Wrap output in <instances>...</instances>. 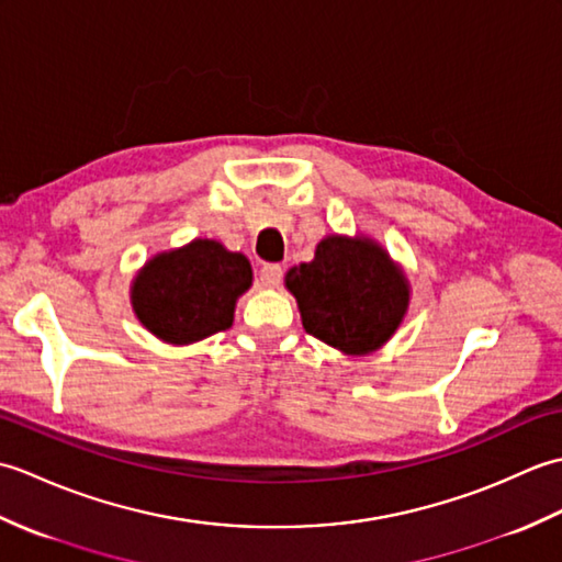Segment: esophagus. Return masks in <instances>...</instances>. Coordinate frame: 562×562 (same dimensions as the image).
<instances>
[{
    "instance_id": "obj_1",
    "label": "esophagus",
    "mask_w": 562,
    "mask_h": 562,
    "mask_svg": "<svg viewBox=\"0 0 562 562\" xmlns=\"http://www.w3.org/2000/svg\"><path fill=\"white\" fill-rule=\"evenodd\" d=\"M282 282V268L278 262H268V266H262L260 270V284L268 290H274L278 284Z\"/></svg>"
}]
</instances>
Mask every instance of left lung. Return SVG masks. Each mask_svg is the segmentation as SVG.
Returning a JSON list of instances; mask_svg holds the SVG:
<instances>
[{"mask_svg":"<svg viewBox=\"0 0 562 562\" xmlns=\"http://www.w3.org/2000/svg\"><path fill=\"white\" fill-rule=\"evenodd\" d=\"M302 326L342 355L364 357L384 348L411 306V282L372 236L328 234L314 260L284 274Z\"/></svg>","mask_w":562,"mask_h":562,"instance_id":"left-lung-1","label":"left lung"}]
</instances>
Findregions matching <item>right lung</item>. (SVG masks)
Instances as JSON below:
<instances>
[{"label": "right lung", "mask_w": 562, "mask_h": 562, "mask_svg": "<svg viewBox=\"0 0 562 562\" xmlns=\"http://www.w3.org/2000/svg\"><path fill=\"white\" fill-rule=\"evenodd\" d=\"M254 270L244 254L226 250L214 238L161 250L137 270L130 304L151 336L169 345H193L232 328L236 302Z\"/></svg>", "instance_id": "obj_1"}]
</instances>
